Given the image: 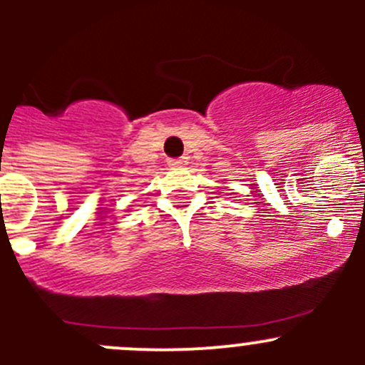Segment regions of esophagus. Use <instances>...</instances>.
Instances as JSON below:
<instances>
[{
	"mask_svg": "<svg viewBox=\"0 0 365 365\" xmlns=\"http://www.w3.org/2000/svg\"><path fill=\"white\" fill-rule=\"evenodd\" d=\"M169 168H185L187 164H189V159L187 157H180V159H171L168 160Z\"/></svg>",
	"mask_w": 365,
	"mask_h": 365,
	"instance_id": "1",
	"label": "esophagus"
}]
</instances>
